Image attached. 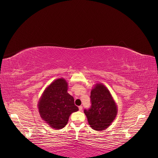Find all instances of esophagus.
<instances>
[{
	"mask_svg": "<svg viewBox=\"0 0 158 158\" xmlns=\"http://www.w3.org/2000/svg\"><path fill=\"white\" fill-rule=\"evenodd\" d=\"M78 109H79V111H82V106H79L78 107Z\"/></svg>",
	"mask_w": 158,
	"mask_h": 158,
	"instance_id": "1",
	"label": "esophagus"
}]
</instances>
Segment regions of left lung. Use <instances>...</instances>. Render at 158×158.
I'll return each mask as SVG.
<instances>
[{
  "label": "left lung",
  "mask_w": 158,
  "mask_h": 158,
  "mask_svg": "<svg viewBox=\"0 0 158 158\" xmlns=\"http://www.w3.org/2000/svg\"><path fill=\"white\" fill-rule=\"evenodd\" d=\"M92 106L84 109L88 124L95 131L107 129L115 118L118 109L109 90L102 83L95 84L91 90Z\"/></svg>",
  "instance_id": "1"
}]
</instances>
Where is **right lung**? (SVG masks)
I'll list each match as a JSON object with an SVG mask.
<instances>
[{
  "label": "right lung",
  "instance_id": "1",
  "mask_svg": "<svg viewBox=\"0 0 158 158\" xmlns=\"http://www.w3.org/2000/svg\"><path fill=\"white\" fill-rule=\"evenodd\" d=\"M68 86L65 79L55 80L45 89L37 103L41 118L57 130L64 127L70 114L78 111L74 98L67 92Z\"/></svg>",
  "mask_w": 158,
  "mask_h": 158
}]
</instances>
